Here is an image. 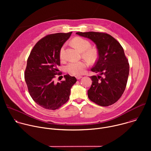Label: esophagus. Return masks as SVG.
Wrapping results in <instances>:
<instances>
[{"label": "esophagus", "instance_id": "esophagus-1", "mask_svg": "<svg viewBox=\"0 0 151 151\" xmlns=\"http://www.w3.org/2000/svg\"><path fill=\"white\" fill-rule=\"evenodd\" d=\"M82 78V76H79V75H77V76H76V78L77 79H81Z\"/></svg>", "mask_w": 151, "mask_h": 151}]
</instances>
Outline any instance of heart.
Masks as SVG:
<instances>
[{
    "instance_id": "heart-1",
    "label": "heart",
    "mask_w": 151,
    "mask_h": 151,
    "mask_svg": "<svg viewBox=\"0 0 151 151\" xmlns=\"http://www.w3.org/2000/svg\"><path fill=\"white\" fill-rule=\"evenodd\" d=\"M72 44L82 52L83 56L90 61H93L97 57V51L96 50L91 48L90 42L85 39L76 37L72 40ZM64 52H65V45H63L60 50V57L63 59L64 57ZM88 66V64L85 61H72L69 63L66 69L68 72L72 75H81L82 74Z\"/></svg>"
}]
</instances>
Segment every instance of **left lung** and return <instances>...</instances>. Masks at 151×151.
<instances>
[{"label":"left lung","mask_w":151,"mask_h":151,"mask_svg":"<svg viewBox=\"0 0 151 151\" xmlns=\"http://www.w3.org/2000/svg\"><path fill=\"white\" fill-rule=\"evenodd\" d=\"M76 34L91 40L98 51V60L91 70L99 75L90 77L93 83L88 90V98L101 106L115 103L124 92L129 75V64L122 46L107 33L88 32Z\"/></svg>","instance_id":"obj_1"}]
</instances>
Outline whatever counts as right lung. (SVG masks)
<instances>
[{
	"mask_svg": "<svg viewBox=\"0 0 151 151\" xmlns=\"http://www.w3.org/2000/svg\"><path fill=\"white\" fill-rule=\"evenodd\" d=\"M72 32L58 33L39 40L27 59L24 78L30 96L40 106L55 110L66 103L70 89L76 82L74 76L64 75V81L54 82L60 65V50Z\"/></svg>",
	"mask_w": 151,
	"mask_h": 151,
	"instance_id": "1",
	"label": "right lung"
}]
</instances>
